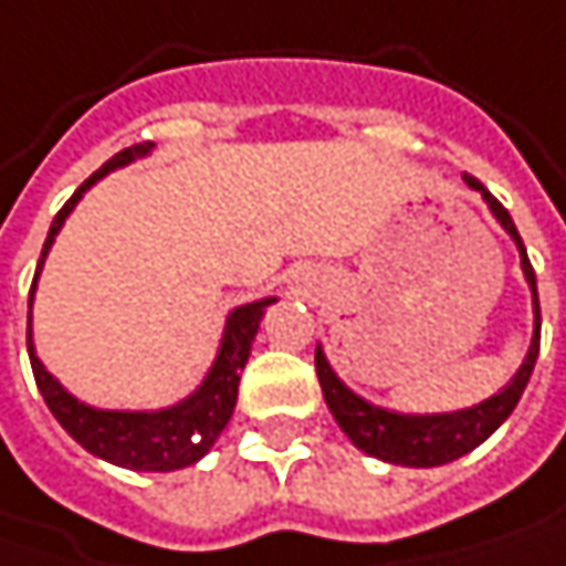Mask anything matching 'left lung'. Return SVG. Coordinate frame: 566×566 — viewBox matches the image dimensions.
<instances>
[{
  "label": "left lung",
  "mask_w": 566,
  "mask_h": 566,
  "mask_svg": "<svg viewBox=\"0 0 566 566\" xmlns=\"http://www.w3.org/2000/svg\"><path fill=\"white\" fill-rule=\"evenodd\" d=\"M470 189H476L483 196V202L490 206L493 219L503 224V231L515 241L518 258H522V273L528 280L532 290V312H535V332H532V344L528 354L522 360V367L515 370V377L493 392L490 399L470 406V409H458V412H431V416H406V412H392L384 406L367 402L364 396H357L350 386L342 384V377L332 370L322 344L315 347V374L325 392V402L335 416V422L342 424V431L354 441V448H360L364 454L386 461V464L399 467H441L458 461L470 454L473 448H480L500 424L512 416V409L518 406L528 377L535 370L538 360V344H542V305H538V283H535V270L528 263L525 244L515 231L512 216L500 206L496 196H490V189H483V182L464 177Z\"/></svg>",
  "instance_id": "1"
}]
</instances>
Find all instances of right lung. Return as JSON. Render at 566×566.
Wrapping results in <instances>:
<instances>
[{
	"mask_svg": "<svg viewBox=\"0 0 566 566\" xmlns=\"http://www.w3.org/2000/svg\"><path fill=\"white\" fill-rule=\"evenodd\" d=\"M154 150V142L135 144L118 150L112 160H105L99 170L83 182L54 216L44 251H41V263L31 283V296H28V308L34 303V286L41 276L44 258L51 254V244L57 238L63 222L70 219V212L76 209V202L83 199V192L99 182L105 174L135 164L138 157H147ZM276 303V296H266L258 303L238 305L228 312L224 318L222 344L219 354L206 374V380L196 386L186 399L167 409H144V412H132V409H96L80 402L73 392H66L61 380L54 374H48V367L41 364L38 350H34V338H31V312H28V357H31V370H34V384L41 389L48 409L54 412V419L66 428V434L83 444L90 454H96L102 461L115 467H128V470H150V473H170V470H182V467L196 464L209 454V448L219 441L224 424L234 412L238 402V384H241V370L251 357V344L258 338L263 312L266 305Z\"/></svg>",
	"mask_w": 566,
	"mask_h": 566,
	"instance_id": "add662e5",
	"label": "right lung"
}]
</instances>
